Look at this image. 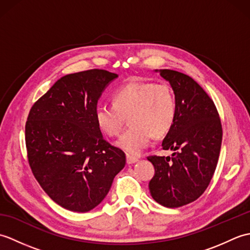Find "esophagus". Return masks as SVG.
Returning a JSON list of instances; mask_svg holds the SVG:
<instances>
[{"mask_svg":"<svg viewBox=\"0 0 250 250\" xmlns=\"http://www.w3.org/2000/svg\"><path fill=\"white\" fill-rule=\"evenodd\" d=\"M139 161V159L134 156H130V155H126V163L128 164H133L135 162Z\"/></svg>","mask_w":250,"mask_h":250,"instance_id":"esophagus-1","label":"esophagus"}]
</instances>
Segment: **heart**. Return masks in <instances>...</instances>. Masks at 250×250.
Returning a JSON list of instances; mask_svg holds the SVG:
<instances>
[{
  "label": "heart",
  "instance_id": "heart-1",
  "mask_svg": "<svg viewBox=\"0 0 250 250\" xmlns=\"http://www.w3.org/2000/svg\"><path fill=\"white\" fill-rule=\"evenodd\" d=\"M177 103L167 83L130 82L116 90L113 104H100L94 117L105 135H119L128 117L129 129L116 145L130 155H139L152 136L167 135L176 119Z\"/></svg>",
  "mask_w": 250,
  "mask_h": 250
}]
</instances>
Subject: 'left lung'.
<instances>
[{"instance_id":"left-lung-1","label":"left lung","mask_w":250,"mask_h":250,"mask_svg":"<svg viewBox=\"0 0 250 250\" xmlns=\"http://www.w3.org/2000/svg\"><path fill=\"white\" fill-rule=\"evenodd\" d=\"M171 84L177 103L172 129L162 142L171 157H147L155 175L150 194L166 207L195 201L208 187L218 162L222 126L214 101L190 76L173 70L157 71Z\"/></svg>"}]
</instances>
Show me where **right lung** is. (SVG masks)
Listing matches in <instances>:
<instances>
[{
  "label": "right lung",
  "mask_w": 250,
  "mask_h": 250,
  "mask_svg": "<svg viewBox=\"0 0 250 250\" xmlns=\"http://www.w3.org/2000/svg\"><path fill=\"white\" fill-rule=\"evenodd\" d=\"M117 77L99 68L68 74L30 109V167L50 199L65 209H93L125 166V152L104 140L94 117L101 94Z\"/></svg>",
  "instance_id": "1"
}]
</instances>
